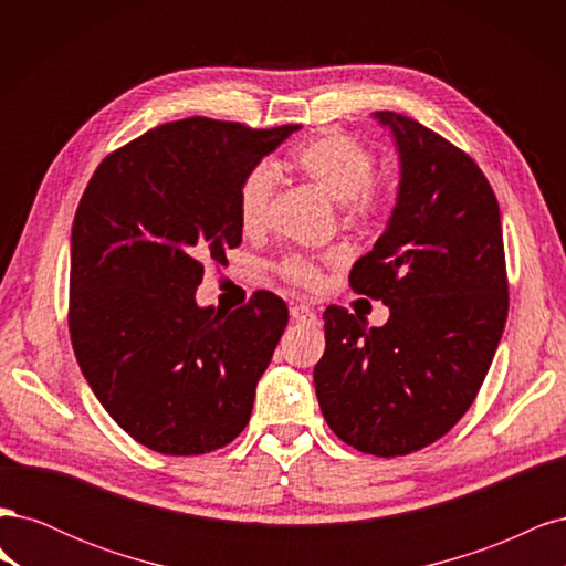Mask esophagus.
Masks as SVG:
<instances>
[{"label": "esophagus", "instance_id": "obj_1", "mask_svg": "<svg viewBox=\"0 0 566 566\" xmlns=\"http://www.w3.org/2000/svg\"><path fill=\"white\" fill-rule=\"evenodd\" d=\"M290 316H293V321H297V323H316L318 321L316 312L312 310V306H306V304L290 306Z\"/></svg>", "mask_w": 566, "mask_h": 566}]
</instances>
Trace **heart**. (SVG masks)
<instances>
[{
	"label": "heart",
	"mask_w": 566,
	"mask_h": 566,
	"mask_svg": "<svg viewBox=\"0 0 566 566\" xmlns=\"http://www.w3.org/2000/svg\"><path fill=\"white\" fill-rule=\"evenodd\" d=\"M293 165L333 200L342 202L349 227L368 229L387 214V198L382 188L373 181L378 160L373 150L356 142L354 136L325 132L293 153ZM276 181V169L269 163H256L241 179L235 214L243 233L264 231ZM281 273L285 281L304 287H316L321 283V264L306 256H290L281 264Z\"/></svg>",
	"instance_id": "1"
}]
</instances>
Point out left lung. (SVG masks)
I'll list each match as a JSON object with an SVG mask.
<instances>
[{
  "instance_id": "obj_1",
  "label": "left lung",
  "mask_w": 566,
  "mask_h": 566,
  "mask_svg": "<svg viewBox=\"0 0 566 566\" xmlns=\"http://www.w3.org/2000/svg\"><path fill=\"white\" fill-rule=\"evenodd\" d=\"M375 117L397 139L401 184L349 285L387 304L389 321L368 328L328 306L314 385L342 441L394 458L441 439L476 399L505 328L507 271L499 200L476 163L413 117Z\"/></svg>"
}]
</instances>
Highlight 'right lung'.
<instances>
[{
	"label": "right lung",
	"mask_w": 566,
	"mask_h": 566,
	"mask_svg": "<svg viewBox=\"0 0 566 566\" xmlns=\"http://www.w3.org/2000/svg\"><path fill=\"white\" fill-rule=\"evenodd\" d=\"M297 129L177 119L113 150L84 188L67 328L101 406L150 451L202 455L245 430L287 306L262 290L221 314L196 287L241 245V179Z\"/></svg>",
	"instance_id": "add662e5"
}]
</instances>
